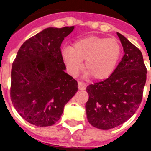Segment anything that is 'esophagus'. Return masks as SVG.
I'll list each match as a JSON object with an SVG mask.
<instances>
[{
    "mask_svg": "<svg viewBox=\"0 0 151 151\" xmlns=\"http://www.w3.org/2000/svg\"><path fill=\"white\" fill-rule=\"evenodd\" d=\"M78 88L80 90H85V85H84V83H82L81 81H78Z\"/></svg>",
    "mask_w": 151,
    "mask_h": 151,
    "instance_id": "obj_1",
    "label": "esophagus"
}]
</instances>
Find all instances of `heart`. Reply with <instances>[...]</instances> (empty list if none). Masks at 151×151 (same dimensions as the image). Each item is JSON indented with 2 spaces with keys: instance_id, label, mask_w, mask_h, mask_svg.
Here are the masks:
<instances>
[{
  "instance_id": "1",
  "label": "heart",
  "mask_w": 151,
  "mask_h": 151,
  "mask_svg": "<svg viewBox=\"0 0 151 151\" xmlns=\"http://www.w3.org/2000/svg\"><path fill=\"white\" fill-rule=\"evenodd\" d=\"M122 48L116 38L88 36L73 43V48L63 50V59L68 70L75 75L82 69L83 60L88 76L101 81L110 77L119 62Z\"/></svg>"
}]
</instances>
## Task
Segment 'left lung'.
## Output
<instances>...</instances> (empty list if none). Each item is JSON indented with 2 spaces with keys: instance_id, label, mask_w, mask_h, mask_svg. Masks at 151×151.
<instances>
[{
  "instance_id": "obj_1",
  "label": "left lung",
  "mask_w": 151,
  "mask_h": 151,
  "mask_svg": "<svg viewBox=\"0 0 151 151\" xmlns=\"http://www.w3.org/2000/svg\"><path fill=\"white\" fill-rule=\"evenodd\" d=\"M124 56L114 73L100 82L88 85L85 109L88 121L97 129L119 126L136 113L143 98L147 68L140 50L117 33Z\"/></svg>"
}]
</instances>
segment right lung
<instances>
[{"label": "right lung", "instance_id": "add662e5", "mask_svg": "<svg viewBox=\"0 0 151 151\" xmlns=\"http://www.w3.org/2000/svg\"><path fill=\"white\" fill-rule=\"evenodd\" d=\"M74 29L48 27L26 41L11 73L10 96L19 114L30 124L50 126L78 91V81L65 72L61 44Z\"/></svg>", "mask_w": 151, "mask_h": 151}]
</instances>
